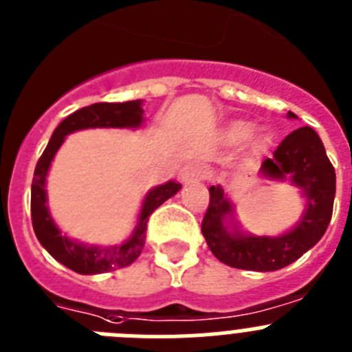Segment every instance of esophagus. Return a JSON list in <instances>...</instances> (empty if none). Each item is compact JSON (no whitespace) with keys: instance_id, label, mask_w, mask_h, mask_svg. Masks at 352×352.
<instances>
[{"instance_id":"34e87169","label":"esophagus","mask_w":352,"mask_h":352,"mask_svg":"<svg viewBox=\"0 0 352 352\" xmlns=\"http://www.w3.org/2000/svg\"><path fill=\"white\" fill-rule=\"evenodd\" d=\"M179 178H182V182L185 183L201 182V179L206 178V167L199 162L186 164V166L182 169V173H179Z\"/></svg>"}]
</instances>
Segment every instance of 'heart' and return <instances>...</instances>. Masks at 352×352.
<instances>
[{
	"label": "heart",
	"mask_w": 352,
	"mask_h": 352,
	"mask_svg": "<svg viewBox=\"0 0 352 352\" xmlns=\"http://www.w3.org/2000/svg\"><path fill=\"white\" fill-rule=\"evenodd\" d=\"M253 132V125L250 122H244V120H237V122H232L227 129H225V140L228 143H241V141L248 140L250 134ZM258 144H265V138H258L256 140Z\"/></svg>",
	"instance_id": "1"
}]
</instances>
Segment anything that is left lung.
Masks as SVG:
<instances>
[{"mask_svg":"<svg viewBox=\"0 0 352 352\" xmlns=\"http://www.w3.org/2000/svg\"><path fill=\"white\" fill-rule=\"evenodd\" d=\"M289 118H295L292 111ZM262 173L270 178L289 176L307 195V211L292 232L281 237H253L227 232L223 220L232 206L220 186L209 188L208 211L201 230L209 250L220 262L243 270L283 269L311 250L327 232L333 212L335 167L314 129L300 127L281 141L272 159H265Z\"/></svg>","mask_w":352,"mask_h":352,"instance_id":"1","label":"left lung"}]
</instances>
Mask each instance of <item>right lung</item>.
Returning <instances> with one entry per match:
<instances>
[{
    "mask_svg": "<svg viewBox=\"0 0 352 352\" xmlns=\"http://www.w3.org/2000/svg\"><path fill=\"white\" fill-rule=\"evenodd\" d=\"M141 122H143L141 99L125 102H96V104L85 106L78 111L71 113L69 117L64 118L57 125L47 148L41 153L36 169H34L33 185H31V220H33L34 234H36L41 246L56 258L57 262L66 265L67 269L75 270L78 274H101L131 265L140 256L144 248L146 225L148 220H150V214L182 188L179 183L169 182L166 185H160L151 190L146 199H144L136 230H134L131 239L125 241L122 246L94 248L78 244L60 234L56 223L52 221L47 209L45 178H47L52 159H54V155L59 150L60 144H63L64 138L69 132L80 131V129L138 127V125H141Z\"/></svg>",
    "mask_w": 352,
    "mask_h": 352,
    "instance_id": "right-lung-1",
    "label": "right lung"
}]
</instances>
